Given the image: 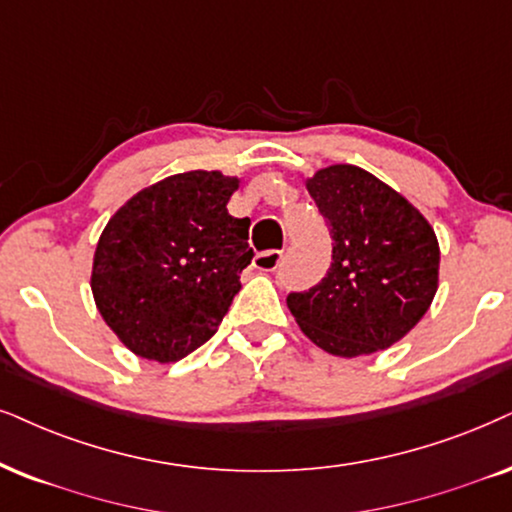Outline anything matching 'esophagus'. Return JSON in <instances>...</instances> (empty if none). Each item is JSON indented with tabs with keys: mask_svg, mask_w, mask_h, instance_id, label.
Wrapping results in <instances>:
<instances>
[{
	"mask_svg": "<svg viewBox=\"0 0 512 512\" xmlns=\"http://www.w3.org/2000/svg\"><path fill=\"white\" fill-rule=\"evenodd\" d=\"M281 260H283V250H264V252H257L252 264H255V269L260 271H274L278 264H281Z\"/></svg>",
	"mask_w": 512,
	"mask_h": 512,
	"instance_id": "34e87169",
	"label": "esophagus"
}]
</instances>
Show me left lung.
Wrapping results in <instances>:
<instances>
[{
	"mask_svg": "<svg viewBox=\"0 0 512 512\" xmlns=\"http://www.w3.org/2000/svg\"><path fill=\"white\" fill-rule=\"evenodd\" d=\"M331 226L333 262L316 286L288 295V309L314 345L361 357L404 338L437 293L439 245L404 196L357 165H331L307 179Z\"/></svg>",
	"mask_w": 512,
	"mask_h": 512,
	"instance_id": "obj_1",
	"label": "left lung"
}]
</instances>
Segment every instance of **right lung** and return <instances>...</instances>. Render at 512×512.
Returning a JSON list of instances; mask_svg holds the SVG:
<instances>
[{
	"label": "right lung",
	"mask_w": 512,
	"mask_h": 512,
	"mask_svg": "<svg viewBox=\"0 0 512 512\" xmlns=\"http://www.w3.org/2000/svg\"><path fill=\"white\" fill-rule=\"evenodd\" d=\"M238 179L181 172L129 198L94 252L103 321L144 359L170 364L208 342L241 290L255 252L250 219L229 215Z\"/></svg>",
	"instance_id": "right-lung-1"
}]
</instances>
